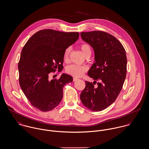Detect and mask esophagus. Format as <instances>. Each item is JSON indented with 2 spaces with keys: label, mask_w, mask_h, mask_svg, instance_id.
Returning <instances> with one entry per match:
<instances>
[{
  "label": "esophagus",
  "mask_w": 149,
  "mask_h": 149,
  "mask_svg": "<svg viewBox=\"0 0 149 149\" xmlns=\"http://www.w3.org/2000/svg\"><path fill=\"white\" fill-rule=\"evenodd\" d=\"M78 80L77 78H76V77H73V81H76V80Z\"/></svg>",
  "instance_id": "34e87169"
}]
</instances>
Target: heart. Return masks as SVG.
<instances>
[{
	"mask_svg": "<svg viewBox=\"0 0 149 149\" xmlns=\"http://www.w3.org/2000/svg\"><path fill=\"white\" fill-rule=\"evenodd\" d=\"M80 48L83 54L85 57L89 54H91L92 50L90 45L88 44L86 42H84L80 45ZM70 51H71L70 47H68L65 49L63 54V59L64 61L68 62ZM86 70H87V68L84 65H77L74 64H72V65H68V67L66 68V72L68 74L76 77H81Z\"/></svg>",
	"mask_w": 149,
	"mask_h": 149,
	"instance_id": "obj_1",
	"label": "heart"
}]
</instances>
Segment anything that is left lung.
Listing matches in <instances>:
<instances>
[{"instance_id":"obj_1","label":"left lung","mask_w":149,"mask_h":149,"mask_svg":"<svg viewBox=\"0 0 149 149\" xmlns=\"http://www.w3.org/2000/svg\"><path fill=\"white\" fill-rule=\"evenodd\" d=\"M81 36L94 49L95 63L88 72L94 82L85 81L80 100L87 108L101 111L115 101L122 89L127 71L125 50L120 41L104 31L81 32Z\"/></svg>"}]
</instances>
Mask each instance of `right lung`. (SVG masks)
Returning a JSON list of instances; mask_svg holds the SVG:
<instances>
[{
  "label": "right lung",
  "mask_w": 149,
  "mask_h": 149,
  "mask_svg": "<svg viewBox=\"0 0 149 149\" xmlns=\"http://www.w3.org/2000/svg\"><path fill=\"white\" fill-rule=\"evenodd\" d=\"M79 37V32L42 29L33 35L23 47L18 64L19 81L35 108L48 111L61 102L63 87L73 81V78L63 73L58 79L50 80L49 74L63 69L64 52Z\"/></svg>",
  "instance_id": "obj_1"
}]
</instances>
